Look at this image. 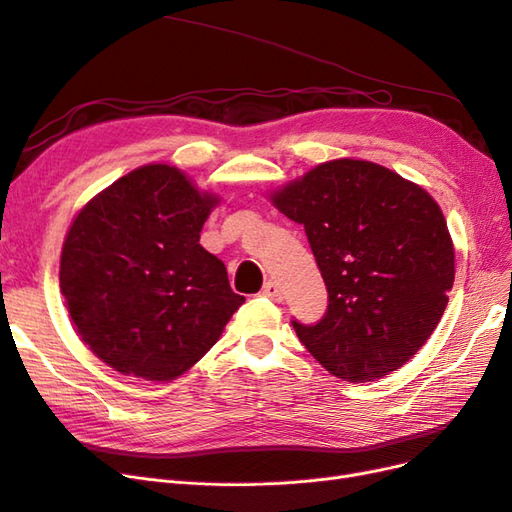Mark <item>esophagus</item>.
Segmentation results:
<instances>
[{
	"mask_svg": "<svg viewBox=\"0 0 512 512\" xmlns=\"http://www.w3.org/2000/svg\"><path fill=\"white\" fill-rule=\"evenodd\" d=\"M262 294H265V297H269L275 303H282V299H284L280 286H277L275 282H267L265 286H262Z\"/></svg>",
	"mask_w": 512,
	"mask_h": 512,
	"instance_id": "1",
	"label": "esophagus"
}]
</instances>
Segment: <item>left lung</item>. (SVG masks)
Segmentation results:
<instances>
[{
  "label": "left lung",
  "instance_id": "8db88e82",
  "mask_svg": "<svg viewBox=\"0 0 512 512\" xmlns=\"http://www.w3.org/2000/svg\"><path fill=\"white\" fill-rule=\"evenodd\" d=\"M269 198L303 224L329 290L318 324L292 322L309 354L348 382L408 363L436 331L455 282L453 239L431 194L376 162L339 158Z\"/></svg>",
  "mask_w": 512,
  "mask_h": 512
}]
</instances>
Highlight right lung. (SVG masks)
Instances as JSON below:
<instances>
[{
  "instance_id": "right-lung-1",
  "label": "right lung",
  "mask_w": 512,
  "mask_h": 512,
  "mask_svg": "<svg viewBox=\"0 0 512 512\" xmlns=\"http://www.w3.org/2000/svg\"><path fill=\"white\" fill-rule=\"evenodd\" d=\"M218 203L177 166L145 164L76 213L59 288L83 344L119 374L183 376L243 305L224 262L198 243Z\"/></svg>"
}]
</instances>
